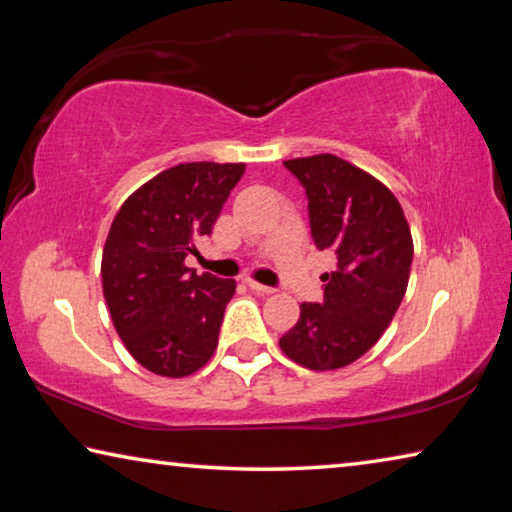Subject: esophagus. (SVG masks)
I'll return each instance as SVG.
<instances>
[{
	"instance_id": "1",
	"label": "esophagus",
	"mask_w": 512,
	"mask_h": 512,
	"mask_svg": "<svg viewBox=\"0 0 512 512\" xmlns=\"http://www.w3.org/2000/svg\"><path fill=\"white\" fill-rule=\"evenodd\" d=\"M246 284H248V289H253L255 293H264V296H271V293H275L273 287H266V284H259L255 280H246Z\"/></svg>"
}]
</instances>
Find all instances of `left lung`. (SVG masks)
<instances>
[{
	"mask_svg": "<svg viewBox=\"0 0 512 512\" xmlns=\"http://www.w3.org/2000/svg\"><path fill=\"white\" fill-rule=\"evenodd\" d=\"M305 187L311 237L336 257L323 302H302L280 339L291 361L309 370L350 366L391 325L409 284L413 239L391 189L332 153L284 162Z\"/></svg>",
	"mask_w": 512,
	"mask_h": 512,
	"instance_id": "8db88e82",
	"label": "left lung"
}]
</instances>
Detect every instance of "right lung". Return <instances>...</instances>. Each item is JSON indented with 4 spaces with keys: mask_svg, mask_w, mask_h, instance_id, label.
<instances>
[{
    "mask_svg": "<svg viewBox=\"0 0 512 512\" xmlns=\"http://www.w3.org/2000/svg\"><path fill=\"white\" fill-rule=\"evenodd\" d=\"M244 162H185L126 198L101 257L103 298L126 350L146 370L187 377L212 359L237 282L185 266L210 235Z\"/></svg>",
    "mask_w": 512,
    "mask_h": 512,
    "instance_id": "1",
    "label": "right lung"
}]
</instances>
